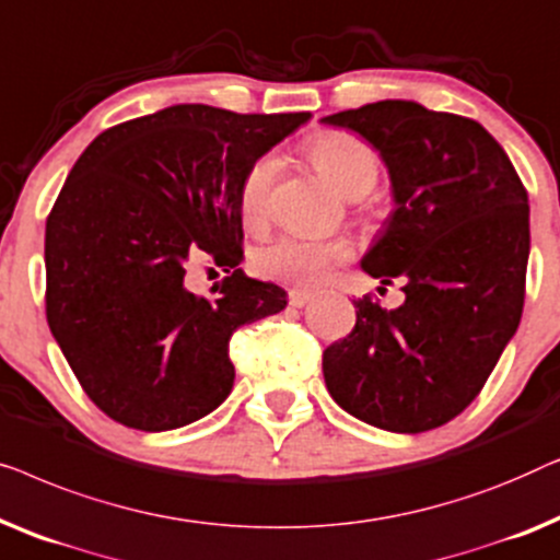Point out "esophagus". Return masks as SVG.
<instances>
[{
	"mask_svg": "<svg viewBox=\"0 0 560 560\" xmlns=\"http://www.w3.org/2000/svg\"><path fill=\"white\" fill-rule=\"evenodd\" d=\"M310 299H312V291H306V289H289V304L291 306L310 304Z\"/></svg>",
	"mask_w": 560,
	"mask_h": 560,
	"instance_id": "esophagus-1",
	"label": "esophagus"
}]
</instances>
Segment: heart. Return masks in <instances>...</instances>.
Wrapping results in <instances>:
<instances>
[{"label": "heart", "instance_id": "1", "mask_svg": "<svg viewBox=\"0 0 560 560\" xmlns=\"http://www.w3.org/2000/svg\"><path fill=\"white\" fill-rule=\"evenodd\" d=\"M310 160L337 190L360 198L377 183L381 156L368 141L348 131H322L306 147ZM277 177V160L258 156L243 172L238 187L241 215L248 225H261L269 215L271 187ZM352 256V241L345 235L335 238H310V235H279L254 254V269L266 279L287 283H314Z\"/></svg>", "mask_w": 560, "mask_h": 560}]
</instances>
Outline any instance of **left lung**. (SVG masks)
Here are the masks:
<instances>
[{
	"label": "left lung",
	"mask_w": 560,
	"mask_h": 560,
	"mask_svg": "<svg viewBox=\"0 0 560 560\" xmlns=\"http://www.w3.org/2000/svg\"><path fill=\"white\" fill-rule=\"evenodd\" d=\"M358 131L390 172L396 210L362 269L404 281L406 302H355L352 332L322 355L329 396L370 427L421 434L459 416L515 335L525 302L530 208L490 131L413 101L322 119Z\"/></svg>",
	"instance_id": "obj_1"
}]
</instances>
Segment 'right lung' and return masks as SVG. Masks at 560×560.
<instances>
[{
    "mask_svg": "<svg viewBox=\"0 0 560 560\" xmlns=\"http://www.w3.org/2000/svg\"><path fill=\"white\" fill-rule=\"evenodd\" d=\"M310 114H233L179 104L98 133L45 225V312L70 370L108 419L170 431L233 388L231 337L287 306V291L238 269V187ZM220 265L212 298L184 287Z\"/></svg>",
    "mask_w": 560,
    "mask_h": 560,
    "instance_id": "right-lung-1",
    "label": "right lung"
}]
</instances>
